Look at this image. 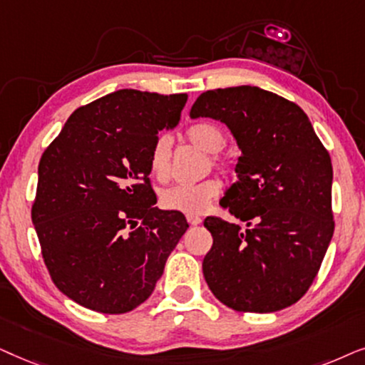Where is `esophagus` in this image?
Returning <instances> with one entry per match:
<instances>
[{
	"label": "esophagus",
	"mask_w": 365,
	"mask_h": 365,
	"mask_svg": "<svg viewBox=\"0 0 365 365\" xmlns=\"http://www.w3.org/2000/svg\"><path fill=\"white\" fill-rule=\"evenodd\" d=\"M187 220L190 225H200L202 223V218L198 215H187Z\"/></svg>",
	"instance_id": "esophagus-1"
}]
</instances>
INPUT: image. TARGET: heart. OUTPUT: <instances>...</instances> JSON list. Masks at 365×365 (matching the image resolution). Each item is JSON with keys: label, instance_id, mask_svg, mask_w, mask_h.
<instances>
[{"label": "heart", "instance_id": "obj_1", "mask_svg": "<svg viewBox=\"0 0 365 365\" xmlns=\"http://www.w3.org/2000/svg\"><path fill=\"white\" fill-rule=\"evenodd\" d=\"M187 138L197 148L210 153L208 162L205 163V170L212 168L223 177H228L232 173L233 168L230 162L217 153L225 147V133L222 132L220 126L208 123V121L197 123L187 130ZM170 155H172V140L167 135H160L155 138L148 155L150 172L160 182H165L170 175ZM217 193L218 183L212 178H205L202 182L192 183V185H175L165 188L160 193V205L167 210L197 215L210 205Z\"/></svg>", "mask_w": 365, "mask_h": 365}]
</instances>
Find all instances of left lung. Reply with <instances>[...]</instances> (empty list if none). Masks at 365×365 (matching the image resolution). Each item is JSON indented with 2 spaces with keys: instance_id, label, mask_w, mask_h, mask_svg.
Masks as SVG:
<instances>
[{
  "instance_id": "8db88e82",
  "label": "left lung",
  "mask_w": 365,
  "mask_h": 365,
  "mask_svg": "<svg viewBox=\"0 0 365 365\" xmlns=\"http://www.w3.org/2000/svg\"><path fill=\"white\" fill-rule=\"evenodd\" d=\"M190 116L220 120L242 152L220 205L247 228L205 218L208 287L239 312L289 307L312 285L334 235L329 152L299 105L259 86L208 90Z\"/></svg>"
}]
</instances>
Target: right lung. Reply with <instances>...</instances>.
<instances>
[{
    "mask_svg": "<svg viewBox=\"0 0 365 365\" xmlns=\"http://www.w3.org/2000/svg\"><path fill=\"white\" fill-rule=\"evenodd\" d=\"M187 98L113 91L73 111L43 152L31 220L51 280L76 304L138 307L187 232L183 213L155 207L148 178L150 148L177 126Z\"/></svg>",
    "mask_w": 365,
    "mask_h": 365,
    "instance_id": "add662e5",
    "label": "right lung"
}]
</instances>
